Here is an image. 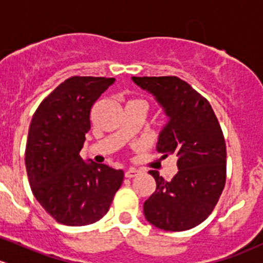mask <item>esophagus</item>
I'll return each mask as SVG.
<instances>
[{"label": "esophagus", "instance_id": "1", "mask_svg": "<svg viewBox=\"0 0 263 263\" xmlns=\"http://www.w3.org/2000/svg\"><path fill=\"white\" fill-rule=\"evenodd\" d=\"M137 174H139V170H136L135 167H131L126 171V178H135Z\"/></svg>", "mask_w": 263, "mask_h": 263}]
</instances>
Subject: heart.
I'll return each instance as SVG.
<instances>
[{"mask_svg": "<svg viewBox=\"0 0 263 263\" xmlns=\"http://www.w3.org/2000/svg\"><path fill=\"white\" fill-rule=\"evenodd\" d=\"M137 102H141V101H137ZM141 104H143V102H141ZM144 105V104H143Z\"/></svg>", "mask_w": 263, "mask_h": 263, "instance_id": "heart-1", "label": "heart"}]
</instances>
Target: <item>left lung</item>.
Wrapping results in <instances>:
<instances>
[{
	"label": "left lung",
	"instance_id": "1",
	"mask_svg": "<svg viewBox=\"0 0 263 263\" xmlns=\"http://www.w3.org/2000/svg\"><path fill=\"white\" fill-rule=\"evenodd\" d=\"M151 93L167 122L157 151L176 157L178 173L170 181L156 170L157 188L144 202L146 220L165 231H185L209 217L226 184V143L219 122L205 97L176 76H132Z\"/></svg>",
	"mask_w": 263,
	"mask_h": 263
}]
</instances>
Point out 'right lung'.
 Masks as SVG:
<instances>
[{
	"label": "right lung",
	"instance_id": "right-lung-1",
	"mask_svg": "<svg viewBox=\"0 0 263 263\" xmlns=\"http://www.w3.org/2000/svg\"><path fill=\"white\" fill-rule=\"evenodd\" d=\"M114 78L72 76L33 114L26 168L36 200L58 223L87 226L101 219L123 181V171L80 157L90 109Z\"/></svg>",
	"mask_w": 263,
	"mask_h": 263
}]
</instances>
